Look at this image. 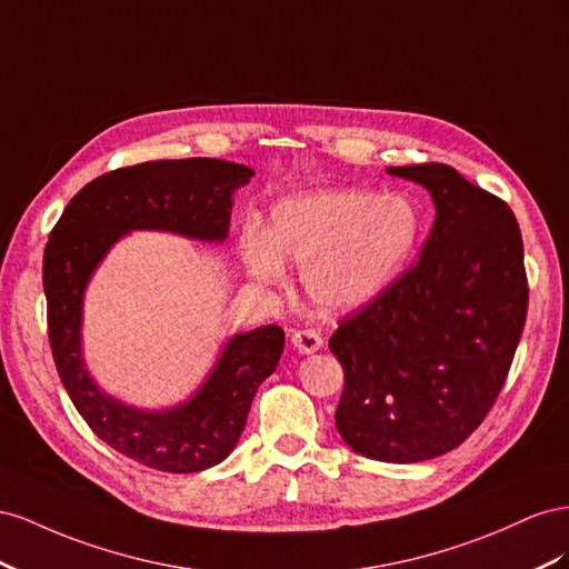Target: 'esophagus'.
Returning <instances> with one entry per match:
<instances>
[{
    "instance_id": "1",
    "label": "esophagus",
    "mask_w": 569,
    "mask_h": 569,
    "mask_svg": "<svg viewBox=\"0 0 569 569\" xmlns=\"http://www.w3.org/2000/svg\"><path fill=\"white\" fill-rule=\"evenodd\" d=\"M293 346L302 352V355H312L317 350H321L323 338L319 331L315 329H300L293 333Z\"/></svg>"
}]
</instances>
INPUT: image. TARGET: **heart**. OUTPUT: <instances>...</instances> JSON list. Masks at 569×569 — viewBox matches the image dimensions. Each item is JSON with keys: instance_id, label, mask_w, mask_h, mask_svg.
<instances>
[{"instance_id": "obj_1", "label": "heart", "mask_w": 569, "mask_h": 569, "mask_svg": "<svg viewBox=\"0 0 569 569\" xmlns=\"http://www.w3.org/2000/svg\"><path fill=\"white\" fill-rule=\"evenodd\" d=\"M419 212L402 194L321 190L276 202L267 246L250 238L246 267L262 283L281 281V264L302 271L310 298L327 310H357L391 288L419 240Z\"/></svg>"}]
</instances>
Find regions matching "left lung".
<instances>
[{"mask_svg":"<svg viewBox=\"0 0 569 569\" xmlns=\"http://www.w3.org/2000/svg\"><path fill=\"white\" fill-rule=\"evenodd\" d=\"M388 173L425 186L436 219L417 262L329 340L346 375L336 427L365 458L421 462L458 448L493 408L529 286L522 233L500 198L436 161Z\"/></svg>","mask_w":569,"mask_h":569,"instance_id":"left-lung-1","label":"left lung"}]
</instances>
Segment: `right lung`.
Returning <instances> with one entry per match:
<instances>
[{
  "label": "right lung",
  "instance_id": "right-lung-1",
  "mask_svg": "<svg viewBox=\"0 0 569 569\" xmlns=\"http://www.w3.org/2000/svg\"><path fill=\"white\" fill-rule=\"evenodd\" d=\"M252 176L248 167L207 157L109 171L76 194L47 240L42 286L59 379L104 443L159 472H202L229 458L259 383L281 360L283 329L269 323L233 336L190 400L171 410H138L107 396L88 375L80 346L86 288L113 242L131 231L226 240L233 192Z\"/></svg>",
  "mask_w": 569,
  "mask_h": 569
}]
</instances>
